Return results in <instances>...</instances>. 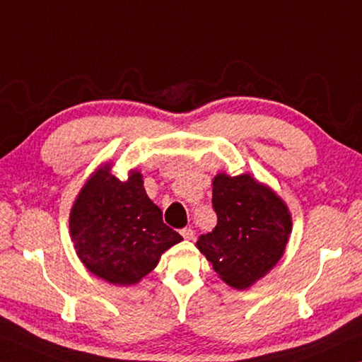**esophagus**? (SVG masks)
<instances>
[{"label":"esophagus","instance_id":"obj_1","mask_svg":"<svg viewBox=\"0 0 362 362\" xmlns=\"http://www.w3.org/2000/svg\"><path fill=\"white\" fill-rule=\"evenodd\" d=\"M180 235L185 238V240H193L194 238V231L189 228V226H187V228H182L180 230Z\"/></svg>","mask_w":362,"mask_h":362}]
</instances>
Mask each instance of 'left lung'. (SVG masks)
Wrapping results in <instances>:
<instances>
[{
    "label": "left lung",
    "mask_w": 362,
    "mask_h": 362,
    "mask_svg": "<svg viewBox=\"0 0 362 362\" xmlns=\"http://www.w3.org/2000/svg\"><path fill=\"white\" fill-rule=\"evenodd\" d=\"M217 225L196 246L226 284L247 289L279 262L292 230L284 201L252 175L217 174L212 182Z\"/></svg>",
    "instance_id": "obj_1"
}]
</instances>
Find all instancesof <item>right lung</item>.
<instances>
[{"instance_id":"right-lung-1","label":"right lung","mask_w":362,"mask_h":362,"mask_svg":"<svg viewBox=\"0 0 362 362\" xmlns=\"http://www.w3.org/2000/svg\"><path fill=\"white\" fill-rule=\"evenodd\" d=\"M70 235L84 267L119 286L139 283L164 250L182 241L146 196L142 174L131 170L121 182L110 174V164L97 169L79 192L70 212Z\"/></svg>"}]
</instances>
